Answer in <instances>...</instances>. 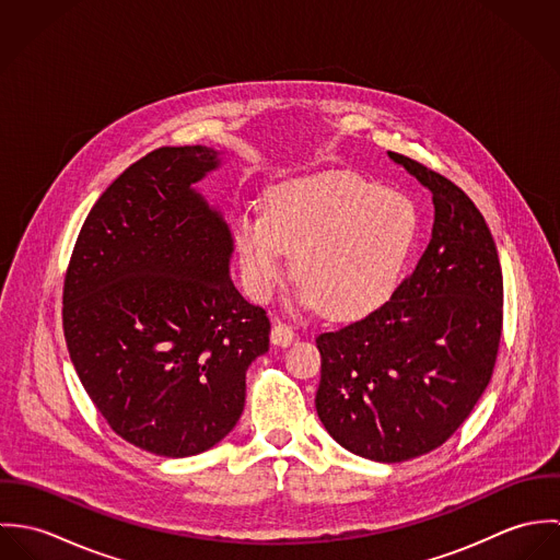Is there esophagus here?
I'll list each match as a JSON object with an SVG mask.
<instances>
[{"label":"esophagus","instance_id":"obj_1","mask_svg":"<svg viewBox=\"0 0 560 560\" xmlns=\"http://www.w3.org/2000/svg\"><path fill=\"white\" fill-rule=\"evenodd\" d=\"M295 338H298V331H295L291 325H287V323H282V320L273 323V327H271V342H273V345H278V347H289Z\"/></svg>","mask_w":560,"mask_h":560}]
</instances>
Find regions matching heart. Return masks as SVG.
<instances>
[{
    "label": "heart",
    "mask_w": 560,
    "mask_h": 560,
    "mask_svg": "<svg viewBox=\"0 0 560 560\" xmlns=\"http://www.w3.org/2000/svg\"><path fill=\"white\" fill-rule=\"evenodd\" d=\"M420 235L416 202L355 172H329L271 187L265 211L235 213L233 240L247 293L267 302L287 273L300 298L336 319L380 308L405 276Z\"/></svg>",
    "instance_id": "obj_1"
}]
</instances>
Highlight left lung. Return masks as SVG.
<instances>
[{
  "label": "left lung",
  "instance_id": "left-lung-1",
  "mask_svg": "<svg viewBox=\"0 0 560 560\" xmlns=\"http://www.w3.org/2000/svg\"><path fill=\"white\" fill-rule=\"evenodd\" d=\"M388 155L431 191V240L386 304L317 336L315 405L342 448L397 464L444 444L485 393L502 336V269L464 189Z\"/></svg>",
  "mask_w": 560,
  "mask_h": 560
}]
</instances>
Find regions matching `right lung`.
<instances>
[{
  "label": "right lung",
  "mask_w": 560,
  "mask_h": 560,
  "mask_svg": "<svg viewBox=\"0 0 560 560\" xmlns=\"http://www.w3.org/2000/svg\"><path fill=\"white\" fill-rule=\"evenodd\" d=\"M218 158L161 147L129 165L90 209L65 276L81 386L114 433L160 457L224 440L269 349L267 313L231 280V231L194 189Z\"/></svg>",
  "instance_id": "add662e5"
}]
</instances>
